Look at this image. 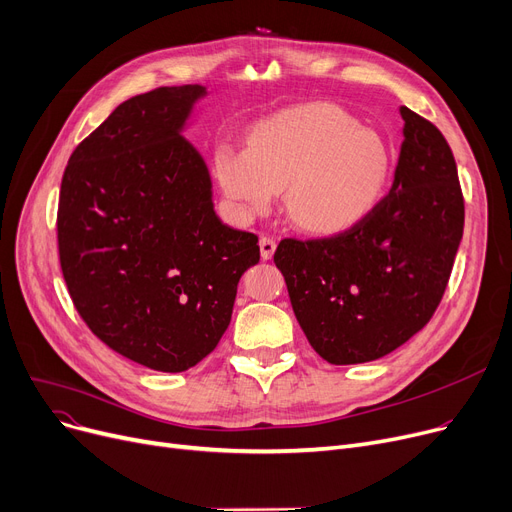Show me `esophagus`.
<instances>
[{
  "label": "esophagus",
  "instance_id": "obj_1",
  "mask_svg": "<svg viewBox=\"0 0 512 512\" xmlns=\"http://www.w3.org/2000/svg\"><path fill=\"white\" fill-rule=\"evenodd\" d=\"M275 248H277V241L269 235H262L260 237V256L262 260H271L273 254H275Z\"/></svg>",
  "mask_w": 512,
  "mask_h": 512
}]
</instances>
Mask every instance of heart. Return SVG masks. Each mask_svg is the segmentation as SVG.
<instances>
[{
    "mask_svg": "<svg viewBox=\"0 0 512 512\" xmlns=\"http://www.w3.org/2000/svg\"><path fill=\"white\" fill-rule=\"evenodd\" d=\"M214 179L239 218L266 214L283 191L291 221L306 231H342L367 216L389 177L381 135L333 104H306L262 120L248 152L218 145Z\"/></svg>",
    "mask_w": 512,
    "mask_h": 512,
    "instance_id": "heart-1",
    "label": "heart"
}]
</instances>
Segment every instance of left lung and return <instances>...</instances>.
I'll return each instance as SVG.
<instances>
[{"label": "left lung", "mask_w": 512, "mask_h": 512, "mask_svg": "<svg viewBox=\"0 0 512 512\" xmlns=\"http://www.w3.org/2000/svg\"><path fill=\"white\" fill-rule=\"evenodd\" d=\"M404 141L385 198L350 229L285 237L275 264L310 346L331 364L381 358L440 306L465 227L450 145L431 120L400 108Z\"/></svg>", "instance_id": "1"}]
</instances>
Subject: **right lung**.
Returning a JSON list of instances; mask_svg holds the SVG:
<instances>
[{
	"instance_id": "right-lung-1",
	"label": "right lung",
	"mask_w": 512,
	"mask_h": 512,
	"mask_svg": "<svg viewBox=\"0 0 512 512\" xmlns=\"http://www.w3.org/2000/svg\"><path fill=\"white\" fill-rule=\"evenodd\" d=\"M200 85L120 104L72 152L58 252L85 325L143 367L181 373L221 342L258 235L214 212L208 168L179 129Z\"/></svg>"
}]
</instances>
